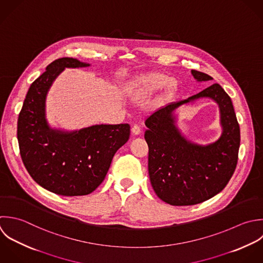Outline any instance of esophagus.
I'll list each match as a JSON object with an SVG mask.
<instances>
[{
  "label": "esophagus",
  "instance_id": "34e87169",
  "mask_svg": "<svg viewBox=\"0 0 263 263\" xmlns=\"http://www.w3.org/2000/svg\"><path fill=\"white\" fill-rule=\"evenodd\" d=\"M131 132L133 135H139L140 134V128L137 125H134L131 129Z\"/></svg>",
  "mask_w": 263,
  "mask_h": 263
}]
</instances>
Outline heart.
<instances>
[{
    "mask_svg": "<svg viewBox=\"0 0 263 263\" xmlns=\"http://www.w3.org/2000/svg\"><path fill=\"white\" fill-rule=\"evenodd\" d=\"M163 88L161 95L155 100V105H162L176 92L178 82L162 71H151L136 78L130 87V92L135 97H145Z\"/></svg>",
    "mask_w": 263,
    "mask_h": 263,
    "instance_id": "1",
    "label": "heart"
}]
</instances>
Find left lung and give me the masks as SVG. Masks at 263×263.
Wrapping results in <instances>:
<instances>
[{"instance_id": "8db88e82", "label": "left lung", "mask_w": 263, "mask_h": 263, "mask_svg": "<svg viewBox=\"0 0 263 263\" xmlns=\"http://www.w3.org/2000/svg\"><path fill=\"white\" fill-rule=\"evenodd\" d=\"M198 82L213 80L207 73L192 70ZM210 98L220 107V138L212 144L189 141L177 127L176 110L181 105ZM148 145V174L157 196L172 206H191L220 193L233 176L240 148V126L231 97L219 84L152 114L145 121Z\"/></svg>"}]
</instances>
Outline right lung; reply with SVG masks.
Here are the masks:
<instances>
[{
	"mask_svg": "<svg viewBox=\"0 0 263 263\" xmlns=\"http://www.w3.org/2000/svg\"><path fill=\"white\" fill-rule=\"evenodd\" d=\"M90 66L76 58L54 60L29 87L17 122L22 162L45 190L65 197L86 196L103 181L117 151L129 139V124L93 125L73 131L50 127L46 98L64 68Z\"/></svg>",
	"mask_w": 263,
	"mask_h": 263,
	"instance_id": "obj_1",
	"label": "right lung"
}]
</instances>
